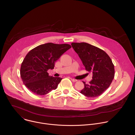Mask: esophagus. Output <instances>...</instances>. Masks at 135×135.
Returning <instances> with one entry per match:
<instances>
[{"mask_svg": "<svg viewBox=\"0 0 135 135\" xmlns=\"http://www.w3.org/2000/svg\"><path fill=\"white\" fill-rule=\"evenodd\" d=\"M70 80H71V81H73V82H76V81H77V80H76V79H72V78H70Z\"/></svg>", "mask_w": 135, "mask_h": 135, "instance_id": "obj_1", "label": "esophagus"}]
</instances>
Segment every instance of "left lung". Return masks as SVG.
<instances>
[{
    "instance_id": "left-lung-1",
    "label": "left lung",
    "mask_w": 135,
    "mask_h": 135,
    "mask_svg": "<svg viewBox=\"0 0 135 135\" xmlns=\"http://www.w3.org/2000/svg\"><path fill=\"white\" fill-rule=\"evenodd\" d=\"M72 47L79 55L85 70L92 73L89 84L80 92L87 97L101 95L110 85L114 78V66L108 55L100 49L88 43H72Z\"/></svg>"
}]
</instances>
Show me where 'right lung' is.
I'll list each match as a JSON object with an SVG mask.
<instances>
[{"label":"right lung","instance_id":"1","mask_svg":"<svg viewBox=\"0 0 135 135\" xmlns=\"http://www.w3.org/2000/svg\"><path fill=\"white\" fill-rule=\"evenodd\" d=\"M71 46L69 44L48 43L30 51L21 64V78L24 84L33 93L46 94L55 90L62 78L49 75L55 62Z\"/></svg>","mask_w":135,"mask_h":135}]
</instances>
